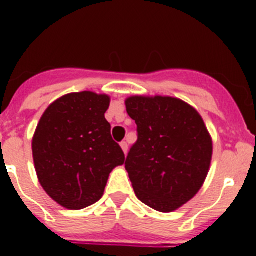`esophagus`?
Instances as JSON below:
<instances>
[{
	"instance_id": "obj_1",
	"label": "esophagus",
	"mask_w": 256,
	"mask_h": 256,
	"mask_svg": "<svg viewBox=\"0 0 256 256\" xmlns=\"http://www.w3.org/2000/svg\"><path fill=\"white\" fill-rule=\"evenodd\" d=\"M120 148H122V150H123L124 154L128 152V144H126V141L122 142V144H120Z\"/></svg>"
}]
</instances>
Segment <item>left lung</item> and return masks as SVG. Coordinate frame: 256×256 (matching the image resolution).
I'll return each instance as SVG.
<instances>
[{"instance_id":"8db88e82","label":"left lung","mask_w":256,"mask_h":256,"mask_svg":"<svg viewBox=\"0 0 256 256\" xmlns=\"http://www.w3.org/2000/svg\"><path fill=\"white\" fill-rule=\"evenodd\" d=\"M138 140L126 169L136 196L160 212H172L196 196L209 173L212 140L194 106L170 96L126 98Z\"/></svg>"}]
</instances>
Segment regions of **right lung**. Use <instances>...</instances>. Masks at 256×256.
Returning a JSON list of instances; mask_svg holds the SVG:
<instances>
[{
	"instance_id": "add662e5",
	"label": "right lung",
	"mask_w": 256,
	"mask_h": 256,
	"mask_svg": "<svg viewBox=\"0 0 256 256\" xmlns=\"http://www.w3.org/2000/svg\"><path fill=\"white\" fill-rule=\"evenodd\" d=\"M112 97L73 92L55 100L40 116L32 140L42 188L60 206L80 210L100 200L108 176L126 162L105 119Z\"/></svg>"
}]
</instances>
